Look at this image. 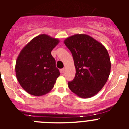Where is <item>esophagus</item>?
I'll list each match as a JSON object with an SVG mask.
<instances>
[{"label": "esophagus", "instance_id": "34e87169", "mask_svg": "<svg viewBox=\"0 0 129 129\" xmlns=\"http://www.w3.org/2000/svg\"><path fill=\"white\" fill-rule=\"evenodd\" d=\"M64 68H62V69L60 70V72L61 73H64Z\"/></svg>", "mask_w": 129, "mask_h": 129}]
</instances>
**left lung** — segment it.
<instances>
[{"label": "left lung", "mask_w": 129, "mask_h": 129, "mask_svg": "<svg viewBox=\"0 0 129 129\" xmlns=\"http://www.w3.org/2000/svg\"><path fill=\"white\" fill-rule=\"evenodd\" d=\"M64 43L72 54L76 71L74 79L68 83L70 90L81 98L96 95L107 83L111 69L106 48L86 34L72 35Z\"/></svg>", "instance_id": "obj_1"}]
</instances>
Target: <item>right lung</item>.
Here are the masks:
<instances>
[{
	"mask_svg": "<svg viewBox=\"0 0 129 129\" xmlns=\"http://www.w3.org/2000/svg\"><path fill=\"white\" fill-rule=\"evenodd\" d=\"M59 43L58 39L41 34L20 51L16 61V77L28 94L41 96L54 86L60 72L51 52Z\"/></svg>",
	"mask_w": 129,
	"mask_h": 129,
	"instance_id": "add662e5",
	"label": "right lung"
}]
</instances>
